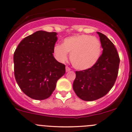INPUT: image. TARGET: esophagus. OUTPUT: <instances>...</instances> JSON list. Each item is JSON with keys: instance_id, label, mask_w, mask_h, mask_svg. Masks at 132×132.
<instances>
[{"instance_id": "1", "label": "esophagus", "mask_w": 132, "mask_h": 132, "mask_svg": "<svg viewBox=\"0 0 132 132\" xmlns=\"http://www.w3.org/2000/svg\"><path fill=\"white\" fill-rule=\"evenodd\" d=\"M66 72H69V71H71V69L69 67H68V66H66Z\"/></svg>"}]
</instances>
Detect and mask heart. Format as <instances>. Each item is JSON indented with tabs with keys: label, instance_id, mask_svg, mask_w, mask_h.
Listing matches in <instances>:
<instances>
[{
	"label": "heart",
	"instance_id": "obj_1",
	"mask_svg": "<svg viewBox=\"0 0 132 132\" xmlns=\"http://www.w3.org/2000/svg\"><path fill=\"white\" fill-rule=\"evenodd\" d=\"M70 54L72 66L78 70H87L94 66L101 57L102 45L97 38L89 35H75L65 38L62 45H56L53 53L61 63L68 60Z\"/></svg>",
	"mask_w": 132,
	"mask_h": 132
}]
</instances>
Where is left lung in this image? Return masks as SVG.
I'll list each match as a JSON object with an SVG mask.
<instances>
[{
	"mask_svg": "<svg viewBox=\"0 0 132 132\" xmlns=\"http://www.w3.org/2000/svg\"><path fill=\"white\" fill-rule=\"evenodd\" d=\"M99 35L103 49L99 60L87 70L76 71L73 89L80 99L93 101L102 97L112 88L118 75L120 58L112 42L105 35Z\"/></svg>",
	"mask_w": 132,
	"mask_h": 132,
	"instance_id": "obj_1",
	"label": "left lung"
}]
</instances>
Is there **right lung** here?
<instances>
[{"label": "right lung", "instance_id": "add662e5", "mask_svg": "<svg viewBox=\"0 0 132 132\" xmlns=\"http://www.w3.org/2000/svg\"><path fill=\"white\" fill-rule=\"evenodd\" d=\"M57 33L40 30L21 41L13 54L14 75L20 88L35 100L49 97L57 80L66 72L65 65L53 56Z\"/></svg>", "mask_w": 132, "mask_h": 132}]
</instances>
